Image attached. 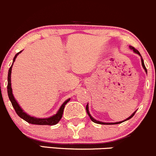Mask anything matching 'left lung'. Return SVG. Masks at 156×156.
Instances as JSON below:
<instances>
[{
    "label": "left lung",
    "mask_w": 156,
    "mask_h": 156,
    "mask_svg": "<svg viewBox=\"0 0 156 156\" xmlns=\"http://www.w3.org/2000/svg\"><path fill=\"white\" fill-rule=\"evenodd\" d=\"M130 48H131L132 50H133V51L135 52V53H138V55H140V53H139V51H138V50L137 49H135V48H133V47L132 46H130L129 47ZM141 64H142V66H143V68H144V70H145V71L147 72V68H146V67H145V65H144V60H143V58H141ZM86 112H87V114H88V116H89V118H90V119H91V120H92V121L94 122V123H99V124H118V123H122V122H123V121H126V120H129V119H130V118H132V117L134 116V115H135V112H136V111H135V112H134L133 114H132V115H131V116L129 117V118H128L126 119V120H123V121H120V122H117V123H103V122H100V121H98V120H94V119L93 118H92L91 117V115H90V113H89V111H88V105H86Z\"/></svg>",
    "instance_id": "1"
}]
</instances>
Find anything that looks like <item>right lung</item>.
<instances>
[{"label":"right lung","instance_id":"add662e5","mask_svg":"<svg viewBox=\"0 0 156 156\" xmlns=\"http://www.w3.org/2000/svg\"><path fill=\"white\" fill-rule=\"evenodd\" d=\"M21 51L18 52L17 54L15 56L14 58H13V62L16 60V58L17 57V56L21 53ZM12 62V65H13ZM12 65H11V67L9 68V72H8V77H7V80H8V84H7V93H8V96H9V100L11 101L12 105L13 108H14L15 111H16V113L18 116L20 117L21 118H22L23 120H24L25 121H27V123H31V124H36V125H55L56 123H58L60 120H61L62 117V114H63V111H64V108L65 105L68 103V102L69 101L70 99L67 100L62 105V106L60 107L59 110H58L57 113L56 114L53 116L49 118H33V117H30V115H27L25 112H23V110L21 109V107L19 106L18 103L16 102V100H15L14 97H13L12 94V87H11V73H12Z\"/></svg>","mask_w":156,"mask_h":156}]
</instances>
